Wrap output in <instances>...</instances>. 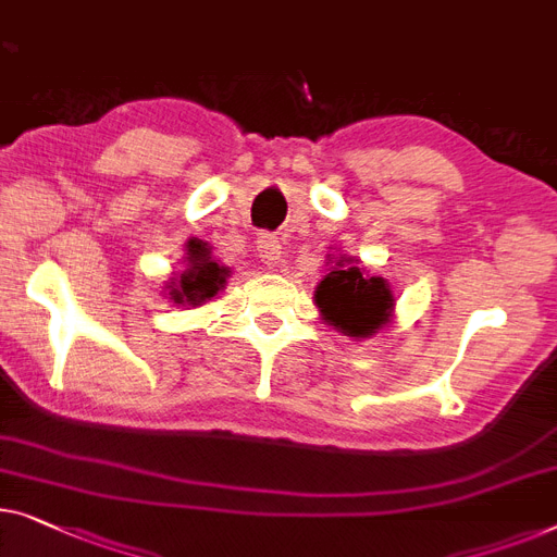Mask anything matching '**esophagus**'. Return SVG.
<instances>
[{
	"label": "esophagus",
	"instance_id": "1",
	"mask_svg": "<svg viewBox=\"0 0 557 557\" xmlns=\"http://www.w3.org/2000/svg\"><path fill=\"white\" fill-rule=\"evenodd\" d=\"M256 248H259V259L269 265H276L281 259V244L276 236H271V233H261L259 240H256Z\"/></svg>",
	"mask_w": 557,
	"mask_h": 557
}]
</instances>
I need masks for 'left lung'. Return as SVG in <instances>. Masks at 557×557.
Instances as JSON below:
<instances>
[{"label": "left lung", "instance_id": "left-lung-1", "mask_svg": "<svg viewBox=\"0 0 557 557\" xmlns=\"http://www.w3.org/2000/svg\"><path fill=\"white\" fill-rule=\"evenodd\" d=\"M317 306L329 324L346 336H372L389 319L394 298L384 278L364 276L357 265L336 263L321 281Z\"/></svg>", "mask_w": 557, "mask_h": 557}]
</instances>
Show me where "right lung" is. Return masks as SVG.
I'll return each instance as SVG.
<instances>
[{"label":"right lung","instance_id":"1","mask_svg":"<svg viewBox=\"0 0 557 557\" xmlns=\"http://www.w3.org/2000/svg\"><path fill=\"white\" fill-rule=\"evenodd\" d=\"M228 269L211 259V248L203 240H188V269L171 281V298L175 304L200 306L213 298L225 284Z\"/></svg>","mask_w":557,"mask_h":557}]
</instances>
